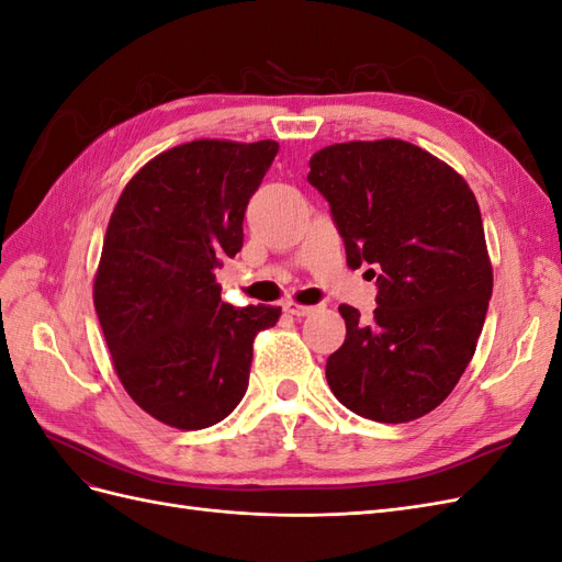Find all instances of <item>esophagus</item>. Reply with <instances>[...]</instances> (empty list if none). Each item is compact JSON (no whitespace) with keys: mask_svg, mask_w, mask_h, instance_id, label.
Instances as JSON below:
<instances>
[{"mask_svg":"<svg viewBox=\"0 0 562 562\" xmlns=\"http://www.w3.org/2000/svg\"><path fill=\"white\" fill-rule=\"evenodd\" d=\"M283 312L293 314V316H310V314L316 312V307H307V304H297L293 300H285L283 302Z\"/></svg>","mask_w":562,"mask_h":562,"instance_id":"34e87169","label":"esophagus"}]
</instances>
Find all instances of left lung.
<instances>
[{
	"mask_svg": "<svg viewBox=\"0 0 562 562\" xmlns=\"http://www.w3.org/2000/svg\"><path fill=\"white\" fill-rule=\"evenodd\" d=\"M307 180L330 203L347 265L380 269L370 321L339 304L347 339L326 363L333 394L366 419L424 417L450 396L485 323L492 265L479 201L452 166L396 138L323 147Z\"/></svg>",
	"mask_w": 562,
	"mask_h": 562,
	"instance_id": "left-lung-1",
	"label": "left lung"
}]
</instances>
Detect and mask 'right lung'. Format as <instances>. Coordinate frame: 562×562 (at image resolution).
Returning <instances> with one entry per match:
<instances>
[{
    "instance_id": "right-lung-1",
    "label": "right lung",
    "mask_w": 562,
    "mask_h": 562,
    "mask_svg": "<svg viewBox=\"0 0 562 562\" xmlns=\"http://www.w3.org/2000/svg\"><path fill=\"white\" fill-rule=\"evenodd\" d=\"M279 143L192 140L161 151L119 196L93 279L116 378L182 431L225 419L248 389L252 339L281 307H232L215 269L244 246V215Z\"/></svg>"
}]
</instances>
